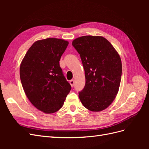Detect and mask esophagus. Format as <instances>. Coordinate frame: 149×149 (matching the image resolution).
Returning <instances> with one entry per match:
<instances>
[{"label": "esophagus", "mask_w": 149, "mask_h": 149, "mask_svg": "<svg viewBox=\"0 0 149 149\" xmlns=\"http://www.w3.org/2000/svg\"><path fill=\"white\" fill-rule=\"evenodd\" d=\"M70 84H71V86L72 87H73L74 86V79H71V80H70Z\"/></svg>", "instance_id": "esophagus-1"}]
</instances>
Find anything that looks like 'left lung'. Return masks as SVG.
Instances as JSON below:
<instances>
[{
	"mask_svg": "<svg viewBox=\"0 0 149 149\" xmlns=\"http://www.w3.org/2000/svg\"><path fill=\"white\" fill-rule=\"evenodd\" d=\"M72 45L80 55L86 84L79 93L83 105L100 112L109 106L118 93L122 75L120 56L107 39L101 36H83Z\"/></svg>",
	"mask_w": 149,
	"mask_h": 149,
	"instance_id": "left-lung-1",
	"label": "left lung"
}]
</instances>
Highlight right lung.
I'll list each match as a JSON object with an SVG mask.
<instances>
[{
  "mask_svg": "<svg viewBox=\"0 0 149 149\" xmlns=\"http://www.w3.org/2000/svg\"><path fill=\"white\" fill-rule=\"evenodd\" d=\"M68 43L54 38L36 41L20 64V80L26 97L46 114L61 109L71 89L59 62Z\"/></svg>",
  "mask_w": 149,
  "mask_h": 149,
  "instance_id": "add662e5",
  "label": "right lung"
}]
</instances>
